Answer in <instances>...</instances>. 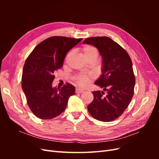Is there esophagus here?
Returning <instances> with one entry per match:
<instances>
[{
	"label": "esophagus",
	"instance_id": "1",
	"mask_svg": "<svg viewBox=\"0 0 159 159\" xmlns=\"http://www.w3.org/2000/svg\"><path fill=\"white\" fill-rule=\"evenodd\" d=\"M85 92V91L82 89H80V88H76L75 89V93H82Z\"/></svg>",
	"mask_w": 159,
	"mask_h": 159
}]
</instances>
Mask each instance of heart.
<instances>
[{
    "mask_svg": "<svg viewBox=\"0 0 159 159\" xmlns=\"http://www.w3.org/2000/svg\"><path fill=\"white\" fill-rule=\"evenodd\" d=\"M82 52H83L84 56H85L86 60L88 61L90 60H95L96 61L99 56V51L95 47L93 46H90V45L84 46L82 48ZM71 54H72L71 52H69L66 57V60H68L71 56ZM92 77L93 75L91 74H79L75 76L74 79L75 81L76 84L79 86H80V87H85V86H87L89 84L91 78H92Z\"/></svg>",
    "mask_w": 159,
    "mask_h": 159,
    "instance_id": "heart-1",
    "label": "heart"
}]
</instances>
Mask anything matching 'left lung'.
Masks as SVG:
<instances>
[{"label":"left lung","mask_w":159,"mask_h":159,"mask_svg":"<svg viewBox=\"0 0 159 159\" xmlns=\"http://www.w3.org/2000/svg\"><path fill=\"white\" fill-rule=\"evenodd\" d=\"M83 44L97 48L102 57V74L94 84L103 91H93V100L88 110L95 119L112 121L121 116L133 96L135 78L131 60L128 53L109 37L86 38ZM105 91L107 93L103 96Z\"/></svg>","instance_id":"obj_1"}]
</instances>
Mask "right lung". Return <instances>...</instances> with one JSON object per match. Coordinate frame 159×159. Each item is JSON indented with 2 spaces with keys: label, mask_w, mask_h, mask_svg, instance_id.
<instances>
[{
  "label": "right lung",
  "mask_w": 159,
  "mask_h": 159,
  "mask_svg": "<svg viewBox=\"0 0 159 159\" xmlns=\"http://www.w3.org/2000/svg\"><path fill=\"white\" fill-rule=\"evenodd\" d=\"M82 38L52 36L35 47L26 59L22 76V88L28 107L42 119L58 116L66 109L75 87L67 83L63 87L53 88L54 73L63 66L67 53Z\"/></svg>",
  "instance_id": "add662e5"
}]
</instances>
